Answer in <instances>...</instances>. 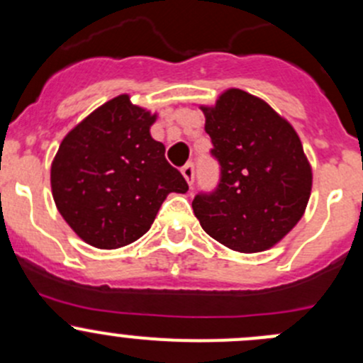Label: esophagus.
Segmentation results:
<instances>
[{"instance_id": "34e87169", "label": "esophagus", "mask_w": 363, "mask_h": 363, "mask_svg": "<svg viewBox=\"0 0 363 363\" xmlns=\"http://www.w3.org/2000/svg\"><path fill=\"white\" fill-rule=\"evenodd\" d=\"M182 177L186 179V182H188L189 186H193V179H195V167H193V163H188L182 167Z\"/></svg>"}]
</instances>
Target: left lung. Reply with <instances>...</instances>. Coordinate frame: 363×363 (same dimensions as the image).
Here are the masks:
<instances>
[{"label":"left lung","instance_id":"obj_1","mask_svg":"<svg viewBox=\"0 0 363 363\" xmlns=\"http://www.w3.org/2000/svg\"><path fill=\"white\" fill-rule=\"evenodd\" d=\"M221 181L193 211L212 239L239 252L270 250L306 212L313 168L295 128L265 100L237 87L200 105Z\"/></svg>","mask_w":363,"mask_h":363}]
</instances>
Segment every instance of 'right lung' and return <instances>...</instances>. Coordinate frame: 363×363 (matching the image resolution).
Returning <instances> with one entry per match:
<instances>
[{"instance_id": "add662e5", "label": "right lung", "mask_w": 363, "mask_h": 363, "mask_svg": "<svg viewBox=\"0 0 363 363\" xmlns=\"http://www.w3.org/2000/svg\"><path fill=\"white\" fill-rule=\"evenodd\" d=\"M158 113L119 94L68 131L50 167L57 211L89 246L117 250L140 239L170 193H186L181 172L151 137Z\"/></svg>"}]
</instances>
